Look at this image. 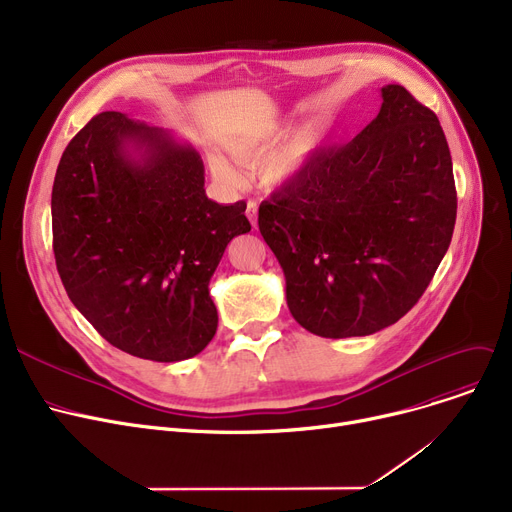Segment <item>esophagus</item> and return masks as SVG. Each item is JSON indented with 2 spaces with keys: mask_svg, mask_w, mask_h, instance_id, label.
<instances>
[{
  "mask_svg": "<svg viewBox=\"0 0 512 512\" xmlns=\"http://www.w3.org/2000/svg\"><path fill=\"white\" fill-rule=\"evenodd\" d=\"M247 218L251 220L253 226H257V201L247 203Z\"/></svg>",
  "mask_w": 512,
  "mask_h": 512,
  "instance_id": "1",
  "label": "esophagus"
}]
</instances>
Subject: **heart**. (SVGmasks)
Masks as SVG:
<instances>
[{
  "instance_id": "heart-1",
  "label": "heart",
  "mask_w": 512,
  "mask_h": 512,
  "mask_svg": "<svg viewBox=\"0 0 512 512\" xmlns=\"http://www.w3.org/2000/svg\"><path fill=\"white\" fill-rule=\"evenodd\" d=\"M286 130H274L263 132L259 137H249L238 141L232 151L245 166H259L265 160L266 164L261 168V180L267 186H282L288 182L294 174L305 166V161L311 157V153L319 145V132L315 128H305L294 134V137L284 143L278 151L274 147L284 139ZM213 172L224 182H236L238 174L236 170L224 159H213Z\"/></svg>"
}]
</instances>
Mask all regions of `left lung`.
Instances as JSON below:
<instances>
[{"mask_svg":"<svg viewBox=\"0 0 512 512\" xmlns=\"http://www.w3.org/2000/svg\"><path fill=\"white\" fill-rule=\"evenodd\" d=\"M346 145L321 149L259 205L292 317L324 338L367 336L409 313L456 222L450 149L438 116L405 87Z\"/></svg>","mask_w":512,"mask_h":512,"instance_id":"1","label":"left lung"}]
</instances>
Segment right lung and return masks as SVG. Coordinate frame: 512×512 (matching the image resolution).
Returning a JSON list of instances; mask_svg holds the SVG:
<instances>
[{
    "label": "right lung",
    "instance_id": "add662e5",
    "mask_svg": "<svg viewBox=\"0 0 512 512\" xmlns=\"http://www.w3.org/2000/svg\"><path fill=\"white\" fill-rule=\"evenodd\" d=\"M201 155L164 128L101 112L62 153L53 255L74 307L120 351L174 363L218 330L209 280L251 230L247 203L205 195Z\"/></svg>",
    "mask_w": 512,
    "mask_h": 512
}]
</instances>
